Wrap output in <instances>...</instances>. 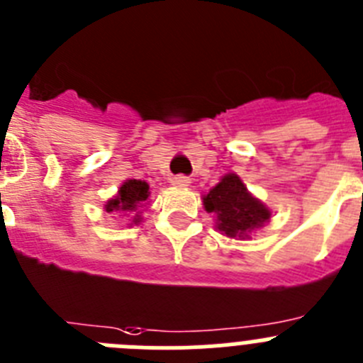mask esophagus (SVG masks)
Wrapping results in <instances>:
<instances>
[{
	"label": "esophagus",
	"instance_id": "34e87169",
	"mask_svg": "<svg viewBox=\"0 0 363 363\" xmlns=\"http://www.w3.org/2000/svg\"><path fill=\"white\" fill-rule=\"evenodd\" d=\"M171 184L178 185V187H185V185L191 184V179H189L187 176H184V174H178V176H174V178L171 179Z\"/></svg>",
	"mask_w": 363,
	"mask_h": 363
}]
</instances>
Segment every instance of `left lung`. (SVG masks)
I'll return each mask as SVG.
<instances>
[{"label": "left lung", "instance_id": "1", "mask_svg": "<svg viewBox=\"0 0 363 363\" xmlns=\"http://www.w3.org/2000/svg\"><path fill=\"white\" fill-rule=\"evenodd\" d=\"M207 212L218 216V228L230 238H245L247 232L270 219V211L255 199L235 174H227L203 198Z\"/></svg>", "mask_w": 363, "mask_h": 363}]
</instances>
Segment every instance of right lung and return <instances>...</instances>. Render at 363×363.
Returning a JSON list of instances; mask_svg holds the SVG:
<instances>
[{
    "mask_svg": "<svg viewBox=\"0 0 363 363\" xmlns=\"http://www.w3.org/2000/svg\"><path fill=\"white\" fill-rule=\"evenodd\" d=\"M147 198H149V185L145 184V182H140V179H128V182L121 187L116 198L109 199L108 205H106V211L133 212L140 207ZM136 221H138V218H135V223Z\"/></svg>",
    "mask_w": 363,
    "mask_h": 363,
    "instance_id": "right-lung-1",
    "label": "right lung"
}]
</instances>
